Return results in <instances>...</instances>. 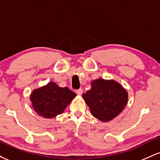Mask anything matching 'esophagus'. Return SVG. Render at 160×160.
I'll list each match as a JSON object with an SVG mask.
<instances>
[{"instance_id": "obj_1", "label": "esophagus", "mask_w": 160, "mask_h": 160, "mask_svg": "<svg viewBox=\"0 0 160 160\" xmlns=\"http://www.w3.org/2000/svg\"><path fill=\"white\" fill-rule=\"evenodd\" d=\"M76 93L78 94V95H81L82 93V89H79L78 90H76Z\"/></svg>"}]
</instances>
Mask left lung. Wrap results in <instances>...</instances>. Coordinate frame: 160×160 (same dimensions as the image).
<instances>
[{
	"label": "left lung",
	"instance_id": "1",
	"mask_svg": "<svg viewBox=\"0 0 160 160\" xmlns=\"http://www.w3.org/2000/svg\"><path fill=\"white\" fill-rule=\"evenodd\" d=\"M91 114L102 122H109L123 111L128 95L120 82L98 78L91 83V89L82 94Z\"/></svg>",
	"mask_w": 160,
	"mask_h": 160
}]
</instances>
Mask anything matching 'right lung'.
<instances>
[{
    "instance_id": "add662e5",
    "label": "right lung",
    "mask_w": 160,
    "mask_h": 160,
    "mask_svg": "<svg viewBox=\"0 0 160 160\" xmlns=\"http://www.w3.org/2000/svg\"><path fill=\"white\" fill-rule=\"evenodd\" d=\"M77 95L68 87H59L55 82L34 89L30 100L34 111L45 119L62 114Z\"/></svg>"
}]
</instances>
